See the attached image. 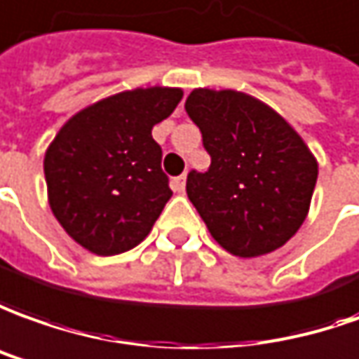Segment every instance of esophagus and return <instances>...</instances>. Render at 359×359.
Wrapping results in <instances>:
<instances>
[{
	"label": "esophagus",
	"instance_id": "esophagus-1",
	"mask_svg": "<svg viewBox=\"0 0 359 359\" xmlns=\"http://www.w3.org/2000/svg\"><path fill=\"white\" fill-rule=\"evenodd\" d=\"M185 180H187V175L185 174L174 177V180H172V189H174V191H177V194H184Z\"/></svg>",
	"mask_w": 359,
	"mask_h": 359
}]
</instances>
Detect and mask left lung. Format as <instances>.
<instances>
[{"instance_id": "obj_1", "label": "left lung", "mask_w": 359, "mask_h": 359, "mask_svg": "<svg viewBox=\"0 0 359 359\" xmlns=\"http://www.w3.org/2000/svg\"><path fill=\"white\" fill-rule=\"evenodd\" d=\"M185 111L211 156L189 172L187 197L226 252L256 258L281 248L307 219L318 164L278 111L234 90H194Z\"/></svg>"}]
</instances>
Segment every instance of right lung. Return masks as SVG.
<instances>
[{
	"instance_id": "obj_1",
	"label": "right lung",
	"mask_w": 359,
	"mask_h": 359,
	"mask_svg": "<svg viewBox=\"0 0 359 359\" xmlns=\"http://www.w3.org/2000/svg\"><path fill=\"white\" fill-rule=\"evenodd\" d=\"M184 97L180 88H137L81 109L44 154L48 203L86 250L115 256L152 231L172 197L152 127Z\"/></svg>"
}]
</instances>
